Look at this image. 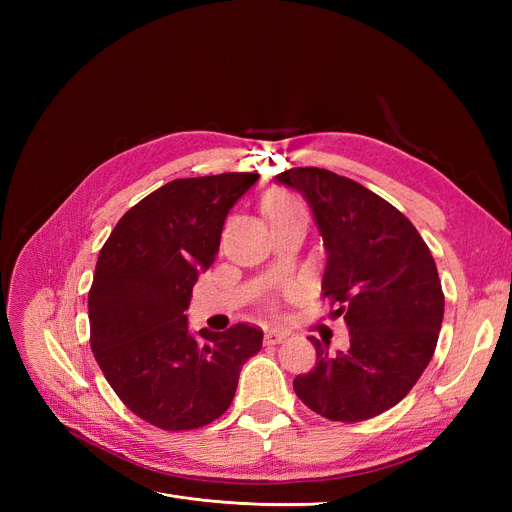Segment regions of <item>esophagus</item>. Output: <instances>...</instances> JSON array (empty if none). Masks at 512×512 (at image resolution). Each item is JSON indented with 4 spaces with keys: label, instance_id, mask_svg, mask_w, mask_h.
Instances as JSON below:
<instances>
[{
    "label": "esophagus",
    "instance_id": "34e87169",
    "mask_svg": "<svg viewBox=\"0 0 512 512\" xmlns=\"http://www.w3.org/2000/svg\"><path fill=\"white\" fill-rule=\"evenodd\" d=\"M286 331H280V329H269L267 333H265V344L267 346H273V344H282L284 339H286Z\"/></svg>",
    "mask_w": 512,
    "mask_h": 512
}]
</instances>
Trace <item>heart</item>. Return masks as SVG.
Wrapping results in <instances>:
<instances>
[{"instance_id":"1","label":"heart","mask_w":512,"mask_h":512,"mask_svg":"<svg viewBox=\"0 0 512 512\" xmlns=\"http://www.w3.org/2000/svg\"><path fill=\"white\" fill-rule=\"evenodd\" d=\"M265 209H267V215L271 218V222H280V220H286L290 218V215H297V213H303V207L294 200L290 194L286 192H275L267 198L265 203Z\"/></svg>"}]
</instances>
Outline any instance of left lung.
<instances>
[{
  "mask_svg": "<svg viewBox=\"0 0 512 512\" xmlns=\"http://www.w3.org/2000/svg\"><path fill=\"white\" fill-rule=\"evenodd\" d=\"M305 196L327 247L322 294L350 329L348 350L316 346V367L292 382L303 404L329 421L359 423L404 399L429 365L444 292L427 243L404 213L365 185L327 168L275 177Z\"/></svg>",
  "mask_w": 512,
  "mask_h": 512,
  "instance_id": "obj_1",
  "label": "left lung"
}]
</instances>
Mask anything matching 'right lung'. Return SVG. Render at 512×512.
Masks as SVG:
<instances>
[{
  "mask_svg": "<svg viewBox=\"0 0 512 512\" xmlns=\"http://www.w3.org/2000/svg\"><path fill=\"white\" fill-rule=\"evenodd\" d=\"M258 173L175 179L136 203L102 245L89 290L91 350L117 397L166 431L220 418L237 391L243 363L262 348V331L188 329L198 275L220 250L232 205Z\"/></svg>",
  "mask_w": 512,
  "mask_h": 512,
  "instance_id": "obj_1",
  "label": "right lung"
}]
</instances>
